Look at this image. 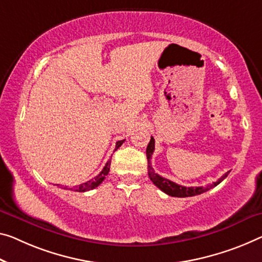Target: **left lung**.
I'll use <instances>...</instances> for the list:
<instances>
[{
  "label": "left lung",
  "instance_id": "1",
  "mask_svg": "<svg viewBox=\"0 0 262 262\" xmlns=\"http://www.w3.org/2000/svg\"><path fill=\"white\" fill-rule=\"evenodd\" d=\"M155 151V139L154 137H151L150 143H148L147 147H146V157H147V171H148V177L152 180L157 187L160 188L164 193L171 195V196H178V198H186V196H193V195H198L201 194V193L206 192L208 190H211L216 185H219L223 180L226 178L228 176V172L225 173V174L221 177L220 179H218V182L213 183L207 185V186H198V187H186V186H182V185H178L176 183L171 182L166 178H163L162 176H159L158 173H156L154 168L151 166V157L154 155Z\"/></svg>",
  "mask_w": 262,
  "mask_h": 262
}]
</instances>
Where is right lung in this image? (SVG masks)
I'll return each instance as SVG.
<instances>
[{"mask_svg":"<svg viewBox=\"0 0 262 262\" xmlns=\"http://www.w3.org/2000/svg\"><path fill=\"white\" fill-rule=\"evenodd\" d=\"M123 143H124V140H118V142L116 143L115 151L117 150V148H118L119 146H122ZM110 165H111V159L108 160V162L105 164V166H104L103 170L99 172V174L96 176L94 179H91V180H89V182H86V183L80 184V185H78V186H74L72 188H69V190L76 191V192H86V191L94 190L95 187H97L98 185L102 184L103 180L105 179V177L107 176L108 171H110ZM66 190H67V188H66Z\"/></svg>","mask_w":262,"mask_h":262,"instance_id":"1","label":"right lung"}]
</instances>
